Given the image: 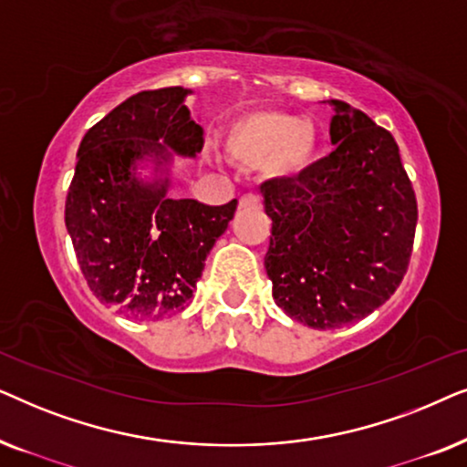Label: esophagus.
I'll use <instances>...</instances> for the list:
<instances>
[{
    "label": "esophagus",
    "mask_w": 467,
    "mask_h": 467,
    "mask_svg": "<svg viewBox=\"0 0 467 467\" xmlns=\"http://www.w3.org/2000/svg\"><path fill=\"white\" fill-rule=\"evenodd\" d=\"M259 206H261V200L257 195L248 193L240 197V208H259Z\"/></svg>",
    "instance_id": "34e87169"
}]
</instances>
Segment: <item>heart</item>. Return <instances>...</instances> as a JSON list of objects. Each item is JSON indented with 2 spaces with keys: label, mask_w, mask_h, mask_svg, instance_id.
I'll return each instance as SVG.
<instances>
[{
  "label": "heart",
  "mask_w": 467,
  "mask_h": 467,
  "mask_svg": "<svg viewBox=\"0 0 467 467\" xmlns=\"http://www.w3.org/2000/svg\"><path fill=\"white\" fill-rule=\"evenodd\" d=\"M225 155L240 168H264L276 182H299L318 161L321 138L315 123L283 110H254L232 120Z\"/></svg>",
  "instance_id": "obj_1"
}]
</instances>
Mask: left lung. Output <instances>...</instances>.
<instances>
[{"label":"left lung","instance_id":"obj_1","mask_svg":"<svg viewBox=\"0 0 467 467\" xmlns=\"http://www.w3.org/2000/svg\"><path fill=\"white\" fill-rule=\"evenodd\" d=\"M336 150L299 182L261 184L272 219L265 272L286 315L337 329L380 308L412 254L417 197L391 133L329 99Z\"/></svg>","mask_w":467,"mask_h":467}]
</instances>
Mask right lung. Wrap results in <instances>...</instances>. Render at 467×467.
Masks as SVG:
<instances>
[{"instance_id":"add662e5","label":"right lung","mask_w":467,"mask_h":467,"mask_svg":"<svg viewBox=\"0 0 467 467\" xmlns=\"http://www.w3.org/2000/svg\"><path fill=\"white\" fill-rule=\"evenodd\" d=\"M182 87L131 95L85 133L66 200V227L88 289L133 321H161L191 302L203 261L238 202L168 197L171 157H195L203 130ZM150 162L152 182L139 178Z\"/></svg>"}]
</instances>
